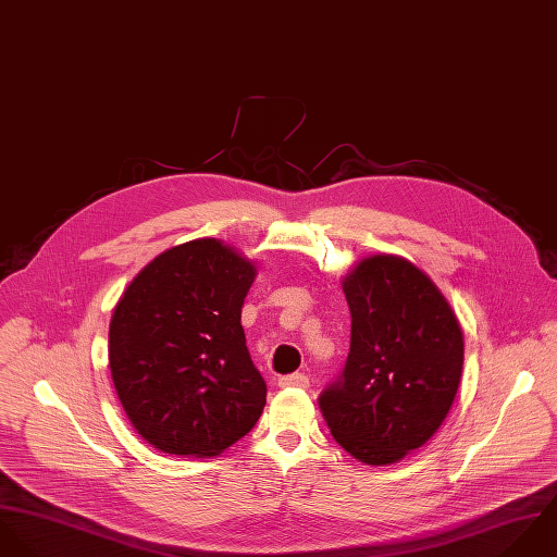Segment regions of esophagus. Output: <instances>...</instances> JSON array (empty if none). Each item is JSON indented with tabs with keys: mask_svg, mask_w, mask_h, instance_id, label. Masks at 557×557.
Returning <instances> with one entry per match:
<instances>
[{
	"mask_svg": "<svg viewBox=\"0 0 557 557\" xmlns=\"http://www.w3.org/2000/svg\"><path fill=\"white\" fill-rule=\"evenodd\" d=\"M277 385L280 387H301V389H306V387H310V379L306 374H301V372H295V374L280 376Z\"/></svg>",
	"mask_w": 557,
	"mask_h": 557,
	"instance_id": "34e87169",
	"label": "esophagus"
}]
</instances>
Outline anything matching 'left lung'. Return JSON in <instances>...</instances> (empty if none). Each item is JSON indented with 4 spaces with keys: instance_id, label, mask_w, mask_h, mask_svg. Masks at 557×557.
Returning <instances> with one entry per match:
<instances>
[{
    "instance_id": "1",
    "label": "left lung",
    "mask_w": 557,
    "mask_h": 557,
    "mask_svg": "<svg viewBox=\"0 0 557 557\" xmlns=\"http://www.w3.org/2000/svg\"><path fill=\"white\" fill-rule=\"evenodd\" d=\"M342 288L350 350L319 407L350 456L389 465L442 426L460 383L462 332L437 286L403 258H366Z\"/></svg>"
}]
</instances>
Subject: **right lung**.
<instances>
[{
  "label": "right lung",
  "mask_w": 557,
  "mask_h": 557,
  "mask_svg": "<svg viewBox=\"0 0 557 557\" xmlns=\"http://www.w3.org/2000/svg\"><path fill=\"white\" fill-rule=\"evenodd\" d=\"M256 269L215 238L146 264L113 310L110 368L133 429L161 451L213 456L258 422L267 383L240 308Z\"/></svg>",
  "instance_id": "right-lung-1"
}]
</instances>
